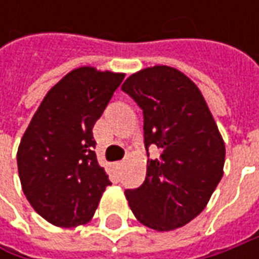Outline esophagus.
<instances>
[{"label": "esophagus", "instance_id": "esophagus-1", "mask_svg": "<svg viewBox=\"0 0 259 259\" xmlns=\"http://www.w3.org/2000/svg\"><path fill=\"white\" fill-rule=\"evenodd\" d=\"M122 165H124V163H122V161H118V163H116V168H121Z\"/></svg>", "mask_w": 259, "mask_h": 259}]
</instances>
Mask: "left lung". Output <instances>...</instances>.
<instances>
[{
	"instance_id": "1",
	"label": "left lung",
	"mask_w": 259,
	"mask_h": 259,
	"mask_svg": "<svg viewBox=\"0 0 259 259\" xmlns=\"http://www.w3.org/2000/svg\"><path fill=\"white\" fill-rule=\"evenodd\" d=\"M143 111L148 158L144 183L125 190L135 218L155 231L189 224L207 204L224 176L225 144L203 95L168 66L130 76L121 86Z\"/></svg>"
}]
</instances>
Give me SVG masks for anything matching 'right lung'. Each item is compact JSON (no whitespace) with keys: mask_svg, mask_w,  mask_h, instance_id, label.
<instances>
[{"mask_svg":"<svg viewBox=\"0 0 259 259\" xmlns=\"http://www.w3.org/2000/svg\"><path fill=\"white\" fill-rule=\"evenodd\" d=\"M122 80V73L76 69L49 91L25 130L18 174L27 200L47 222H89L111 184L98 164L92 130Z\"/></svg>","mask_w":259,"mask_h":259,"instance_id":"1","label":"right lung"}]
</instances>
